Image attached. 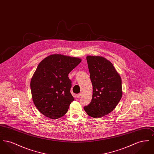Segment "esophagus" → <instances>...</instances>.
Masks as SVG:
<instances>
[{"label":"esophagus","mask_w":154,"mask_h":154,"mask_svg":"<svg viewBox=\"0 0 154 154\" xmlns=\"http://www.w3.org/2000/svg\"><path fill=\"white\" fill-rule=\"evenodd\" d=\"M81 95V94H77V95H76V97L79 99V98H80V97Z\"/></svg>","instance_id":"34e87169"}]
</instances>
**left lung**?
I'll return each mask as SVG.
<instances>
[{"mask_svg": "<svg viewBox=\"0 0 154 154\" xmlns=\"http://www.w3.org/2000/svg\"><path fill=\"white\" fill-rule=\"evenodd\" d=\"M93 86L91 103L84 109L91 117L99 118L116 108L122 95L120 75L109 60L102 57L87 56Z\"/></svg>", "mask_w": 154, "mask_h": 154, "instance_id": "left-lung-1", "label": "left lung"}]
</instances>
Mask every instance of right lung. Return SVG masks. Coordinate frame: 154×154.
<instances>
[{
    "label": "right lung",
    "instance_id": "right-lung-1",
    "mask_svg": "<svg viewBox=\"0 0 154 154\" xmlns=\"http://www.w3.org/2000/svg\"><path fill=\"white\" fill-rule=\"evenodd\" d=\"M81 61L79 58L53 54L38 64L30 89L35 106L45 117L58 119L68 111L74 98L70 93L72 81L67 76Z\"/></svg>",
    "mask_w": 154,
    "mask_h": 154
}]
</instances>
